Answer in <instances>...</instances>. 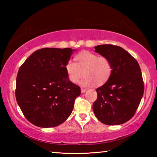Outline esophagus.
<instances>
[{"label": "esophagus", "instance_id": "esophagus-1", "mask_svg": "<svg viewBox=\"0 0 157 157\" xmlns=\"http://www.w3.org/2000/svg\"><path fill=\"white\" fill-rule=\"evenodd\" d=\"M86 91V89H83V88H81V92H82V94H83V93H84Z\"/></svg>", "mask_w": 157, "mask_h": 157}]
</instances>
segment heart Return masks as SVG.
<instances>
[{"label":"heart","instance_id":"heart-1","mask_svg":"<svg viewBox=\"0 0 157 157\" xmlns=\"http://www.w3.org/2000/svg\"><path fill=\"white\" fill-rule=\"evenodd\" d=\"M76 62L68 60L65 65L68 78L72 83L81 82L82 86H96L104 84L110 78L112 72V63L107 57L99 56L96 53L84 51L75 57Z\"/></svg>","mask_w":157,"mask_h":157}]
</instances>
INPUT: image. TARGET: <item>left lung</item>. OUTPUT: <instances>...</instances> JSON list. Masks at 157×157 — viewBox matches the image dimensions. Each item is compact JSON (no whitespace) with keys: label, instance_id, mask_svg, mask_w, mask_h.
I'll return each mask as SVG.
<instances>
[{"label":"left lung","instance_id":"1","mask_svg":"<svg viewBox=\"0 0 157 157\" xmlns=\"http://www.w3.org/2000/svg\"><path fill=\"white\" fill-rule=\"evenodd\" d=\"M95 50L112 63L110 78L96 89L98 98L93 105L95 115L108 125L126 123L134 116L144 92L140 66L120 46L104 44L95 46Z\"/></svg>","mask_w":157,"mask_h":157}]
</instances>
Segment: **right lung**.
Listing matches in <instances>:
<instances>
[{"mask_svg": "<svg viewBox=\"0 0 157 157\" xmlns=\"http://www.w3.org/2000/svg\"><path fill=\"white\" fill-rule=\"evenodd\" d=\"M74 50L44 48L21 66L16 99L25 118L35 126L59 125L72 113L80 87L69 80L65 70Z\"/></svg>", "mask_w": 157, "mask_h": 157, "instance_id": "obj_1", "label": "right lung"}]
</instances>
